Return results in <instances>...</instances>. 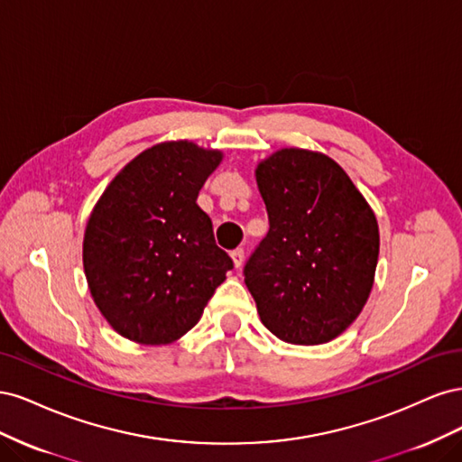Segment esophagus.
I'll list each match as a JSON object with an SVG mask.
<instances>
[{
  "mask_svg": "<svg viewBox=\"0 0 462 462\" xmlns=\"http://www.w3.org/2000/svg\"><path fill=\"white\" fill-rule=\"evenodd\" d=\"M231 260L235 263V268H241L243 262H245V250L243 248H236L231 253Z\"/></svg>",
  "mask_w": 462,
  "mask_h": 462,
  "instance_id": "obj_1",
  "label": "esophagus"
}]
</instances>
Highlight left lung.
<instances>
[{
    "mask_svg": "<svg viewBox=\"0 0 462 462\" xmlns=\"http://www.w3.org/2000/svg\"><path fill=\"white\" fill-rule=\"evenodd\" d=\"M270 231L245 265L262 324L292 345L341 335L365 309L380 254L366 199L326 153L282 148L256 167Z\"/></svg>",
    "mask_w": 462,
    "mask_h": 462,
    "instance_id": "1",
    "label": "left lung"
}]
</instances>
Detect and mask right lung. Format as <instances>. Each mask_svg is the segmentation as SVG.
I'll return each instance as SVG.
<instances>
[{
    "label": "right lung",
    "instance_id": "right-lung-1",
    "mask_svg": "<svg viewBox=\"0 0 462 462\" xmlns=\"http://www.w3.org/2000/svg\"><path fill=\"white\" fill-rule=\"evenodd\" d=\"M223 153L189 141L144 150L96 202L82 263L97 310L123 337L167 345L199 324L233 268L197 204Z\"/></svg>",
    "mask_w": 462,
    "mask_h": 462
}]
</instances>
